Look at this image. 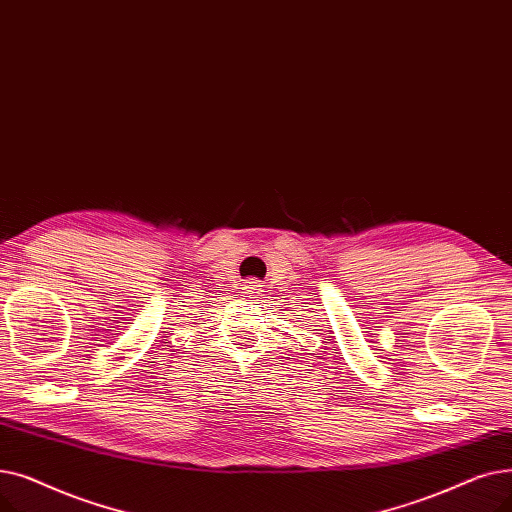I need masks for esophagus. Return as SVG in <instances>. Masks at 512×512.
Returning a JSON list of instances; mask_svg holds the SVG:
<instances>
[{
	"instance_id": "1",
	"label": "esophagus",
	"mask_w": 512,
	"mask_h": 512,
	"mask_svg": "<svg viewBox=\"0 0 512 512\" xmlns=\"http://www.w3.org/2000/svg\"><path fill=\"white\" fill-rule=\"evenodd\" d=\"M243 294H248V298H258L262 294V283L258 279H246V283H243Z\"/></svg>"
}]
</instances>
